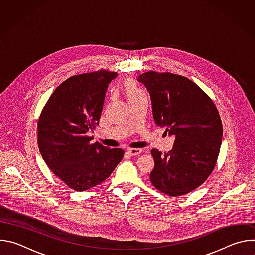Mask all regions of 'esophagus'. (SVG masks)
Segmentation results:
<instances>
[{"label": "esophagus", "instance_id": "obj_1", "mask_svg": "<svg viewBox=\"0 0 255 255\" xmlns=\"http://www.w3.org/2000/svg\"><path fill=\"white\" fill-rule=\"evenodd\" d=\"M142 150L141 149H137V148H130L127 150V154L131 155V156H135V155H139L141 154Z\"/></svg>", "mask_w": 255, "mask_h": 255}]
</instances>
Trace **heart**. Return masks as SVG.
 <instances>
[{
    "mask_svg": "<svg viewBox=\"0 0 255 255\" xmlns=\"http://www.w3.org/2000/svg\"><path fill=\"white\" fill-rule=\"evenodd\" d=\"M125 92L129 102L140 100V99H147V95L144 92V90L141 89L135 82L131 80L126 82Z\"/></svg>",
    "mask_w": 255,
    "mask_h": 255,
    "instance_id": "b5f03b06",
    "label": "heart"
}]
</instances>
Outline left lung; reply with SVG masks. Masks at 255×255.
<instances>
[{
  "label": "left lung",
  "instance_id": "left-lung-1",
  "mask_svg": "<svg viewBox=\"0 0 255 255\" xmlns=\"http://www.w3.org/2000/svg\"><path fill=\"white\" fill-rule=\"evenodd\" d=\"M138 81L149 91L155 123L174 136L170 151L151 150V184L169 197L186 195L215 168L223 135L219 112L212 99L184 76L150 70Z\"/></svg>",
  "mask_w": 255,
  "mask_h": 255
}]
</instances>
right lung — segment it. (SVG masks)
<instances>
[{
    "instance_id": "add662e5",
    "label": "right lung",
    "mask_w": 255,
    "mask_h": 255,
    "mask_svg": "<svg viewBox=\"0 0 255 255\" xmlns=\"http://www.w3.org/2000/svg\"><path fill=\"white\" fill-rule=\"evenodd\" d=\"M117 72L101 68L61 83L43 107L37 123L40 153L52 172L77 192L111 175L124 150L108 148L88 136L99 124L108 85Z\"/></svg>"
}]
</instances>
